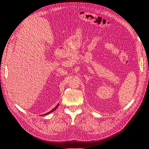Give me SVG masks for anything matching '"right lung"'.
Listing matches in <instances>:
<instances>
[{
	"instance_id": "obj_1",
	"label": "right lung",
	"mask_w": 149,
	"mask_h": 149,
	"mask_svg": "<svg viewBox=\"0 0 149 149\" xmlns=\"http://www.w3.org/2000/svg\"><path fill=\"white\" fill-rule=\"evenodd\" d=\"M58 105H59V104H57V105L56 106V107L54 108V109H53L51 111H49V112H48V113H46V114H42V115H40V116H45V115H48V114H50V113H51L52 112H53V111H54L55 110H56V109H57L58 108Z\"/></svg>"
}]
</instances>
